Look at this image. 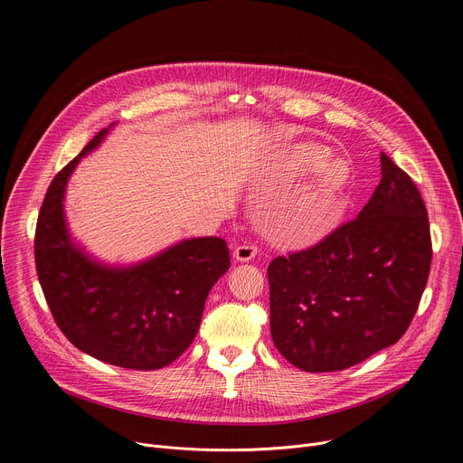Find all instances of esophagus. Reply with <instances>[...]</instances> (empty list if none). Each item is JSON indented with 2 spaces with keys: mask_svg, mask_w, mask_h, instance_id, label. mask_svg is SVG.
<instances>
[{
  "mask_svg": "<svg viewBox=\"0 0 463 463\" xmlns=\"http://www.w3.org/2000/svg\"><path fill=\"white\" fill-rule=\"evenodd\" d=\"M232 255H234V259H236L238 262H248V260H251V259L257 255V246H251V244L236 246Z\"/></svg>",
  "mask_w": 463,
  "mask_h": 463,
  "instance_id": "obj_1",
  "label": "esophagus"
}]
</instances>
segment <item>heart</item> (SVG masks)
<instances>
[{
    "instance_id": "heart-1",
    "label": "heart",
    "mask_w": 463,
    "mask_h": 463,
    "mask_svg": "<svg viewBox=\"0 0 463 463\" xmlns=\"http://www.w3.org/2000/svg\"><path fill=\"white\" fill-rule=\"evenodd\" d=\"M295 168L300 175H313V182L283 204L272 219L274 232L285 241L321 240L330 234L347 210L351 168L345 161H330V150L325 146H306L295 156Z\"/></svg>"
}]
</instances>
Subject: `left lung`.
Returning <instances> with one entry per match:
<instances>
[{
    "label": "left lung",
    "mask_w": 463,
    "mask_h": 463,
    "mask_svg": "<svg viewBox=\"0 0 463 463\" xmlns=\"http://www.w3.org/2000/svg\"><path fill=\"white\" fill-rule=\"evenodd\" d=\"M430 264L426 204L381 154V182L356 219L270 262L274 345L313 373L351 368L394 345L415 317Z\"/></svg>",
    "instance_id": "8db88e82"
}]
</instances>
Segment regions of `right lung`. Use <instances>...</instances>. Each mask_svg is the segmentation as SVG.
<instances>
[{
  "label": "right lung",
  "instance_id": "right-lung-1",
  "mask_svg": "<svg viewBox=\"0 0 463 463\" xmlns=\"http://www.w3.org/2000/svg\"><path fill=\"white\" fill-rule=\"evenodd\" d=\"M97 133L48 187L37 219L35 266L52 317L82 353L129 370H159L197 335L210 288L231 266L225 240L189 238L129 266L93 259L69 234L65 189Z\"/></svg>",
  "mask_w": 463,
  "mask_h": 463
}]
</instances>
